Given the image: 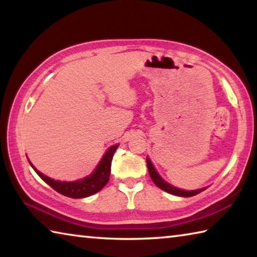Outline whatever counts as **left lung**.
<instances>
[{
  "label": "left lung",
  "mask_w": 257,
  "mask_h": 257,
  "mask_svg": "<svg viewBox=\"0 0 257 257\" xmlns=\"http://www.w3.org/2000/svg\"><path fill=\"white\" fill-rule=\"evenodd\" d=\"M146 163H147V168H149V172H150V176L152 178V180H153L154 184L161 188L164 191H167L169 194H172V195H176V196H181V197H191V196H195V195H197L201 193V191L205 190V189H198V190H182L179 188H176V187H173L171 185H169L167 181H164L162 178L159 176V173L156 172V170L153 167V164H152L151 161L149 159H146Z\"/></svg>",
  "instance_id": "left-lung-1"
}]
</instances>
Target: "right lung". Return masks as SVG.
<instances>
[{
  "label": "right lung",
  "instance_id": "1",
  "mask_svg": "<svg viewBox=\"0 0 257 257\" xmlns=\"http://www.w3.org/2000/svg\"><path fill=\"white\" fill-rule=\"evenodd\" d=\"M116 149H118V145L111 146L110 149L107 150L105 155L103 156L102 161L99 162L97 168L95 169V171L92 175L84 178V179L81 180L72 182H61L51 179V178L44 176L42 172L38 171L32 163H29L33 167L35 172H36L47 185H50L52 188L58 191V193L71 198H84L90 196V195L96 194L97 191L101 190L103 187L107 184V181L110 180L111 162Z\"/></svg>",
  "mask_w": 257,
  "mask_h": 257
}]
</instances>
